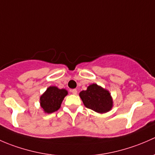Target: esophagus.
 I'll return each mask as SVG.
<instances>
[{"label":"esophagus","instance_id":"esophagus-1","mask_svg":"<svg viewBox=\"0 0 155 155\" xmlns=\"http://www.w3.org/2000/svg\"><path fill=\"white\" fill-rule=\"evenodd\" d=\"M71 92L72 94H74V95H77L78 91H77V89H71Z\"/></svg>","mask_w":155,"mask_h":155}]
</instances>
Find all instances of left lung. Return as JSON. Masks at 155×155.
Listing matches in <instances>:
<instances>
[{
	"label": "left lung",
	"mask_w": 155,
	"mask_h": 155,
	"mask_svg": "<svg viewBox=\"0 0 155 155\" xmlns=\"http://www.w3.org/2000/svg\"><path fill=\"white\" fill-rule=\"evenodd\" d=\"M80 97L86 107L97 113L108 112L113 107L110 92L95 84L89 86L87 90L81 91Z\"/></svg>",
	"instance_id": "1"
}]
</instances>
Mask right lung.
<instances>
[{
  "instance_id": "right-lung-1",
  "label": "right lung",
  "mask_w": 155,
  "mask_h": 155,
  "mask_svg": "<svg viewBox=\"0 0 155 155\" xmlns=\"http://www.w3.org/2000/svg\"><path fill=\"white\" fill-rule=\"evenodd\" d=\"M68 92L64 89H60L56 87H50L41 96V107L45 113H51L60 107L62 101Z\"/></svg>"
}]
</instances>
